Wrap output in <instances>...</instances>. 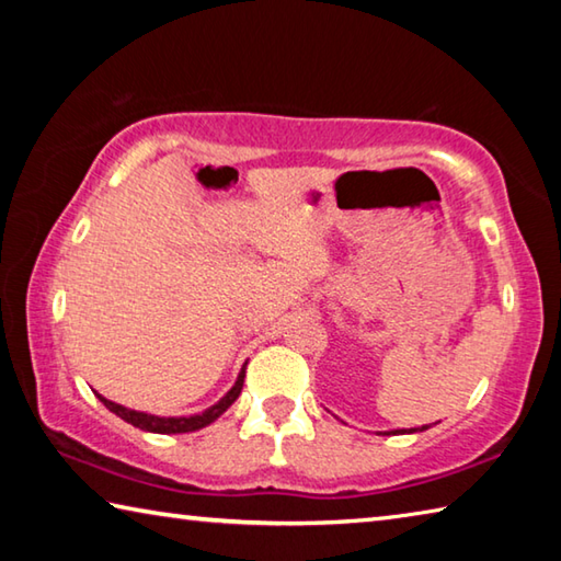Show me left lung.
Segmentation results:
<instances>
[{"mask_svg": "<svg viewBox=\"0 0 561 561\" xmlns=\"http://www.w3.org/2000/svg\"><path fill=\"white\" fill-rule=\"evenodd\" d=\"M421 431H425V425H423V428ZM403 433H417V428H411V431H403Z\"/></svg>", "mask_w": 561, "mask_h": 561, "instance_id": "left-lung-1", "label": "left lung"}]
</instances>
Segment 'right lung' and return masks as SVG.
<instances>
[{"instance_id": "add662e5", "label": "right lung", "mask_w": 561, "mask_h": 561, "mask_svg": "<svg viewBox=\"0 0 561 561\" xmlns=\"http://www.w3.org/2000/svg\"><path fill=\"white\" fill-rule=\"evenodd\" d=\"M244 366H247V364H244ZM244 366H242V371H240V376H237V381H234V386L230 388V391H227V393L220 398V401H217L213 408H207V411H203L201 415L160 417V415L130 411V408L113 403V401H108V398H103L101 393H96V396H99V401H101L103 405H106L111 413H116L118 417H123V421L130 423V425H136V428H140V431L163 433V435L193 433V431H201V428H205V425H210L213 421H217V417H220V415L227 411V408H230V405L237 401V396L242 393V383H244Z\"/></svg>"}]
</instances>
